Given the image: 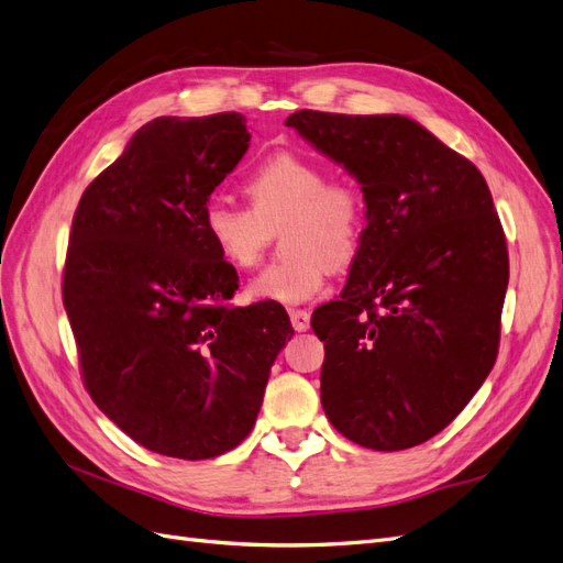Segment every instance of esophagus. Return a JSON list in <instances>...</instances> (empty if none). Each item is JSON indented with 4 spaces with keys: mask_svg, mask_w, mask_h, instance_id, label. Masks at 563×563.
I'll return each mask as SVG.
<instances>
[{
    "mask_svg": "<svg viewBox=\"0 0 563 563\" xmlns=\"http://www.w3.org/2000/svg\"><path fill=\"white\" fill-rule=\"evenodd\" d=\"M291 323L296 331H308L310 329V312L308 310H291Z\"/></svg>",
    "mask_w": 563,
    "mask_h": 563,
    "instance_id": "esophagus-1",
    "label": "esophagus"
}]
</instances>
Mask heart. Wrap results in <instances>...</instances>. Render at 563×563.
Segmentation results:
<instances>
[{
    "label": "heart",
    "instance_id": "heart-1",
    "mask_svg": "<svg viewBox=\"0 0 563 563\" xmlns=\"http://www.w3.org/2000/svg\"><path fill=\"white\" fill-rule=\"evenodd\" d=\"M244 195L249 209L211 199L201 228L220 261L251 269L284 223L282 249L288 255L249 282V298L305 302L321 291L329 269H347L360 255L368 223L366 197L350 180H329L319 162L277 152L249 174Z\"/></svg>",
    "mask_w": 563,
    "mask_h": 563
}]
</instances>
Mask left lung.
Returning <instances> with one entry per match:
<instances>
[{
  "instance_id": "1",
  "label": "left lung",
  "mask_w": 563,
  "mask_h": 563,
  "mask_svg": "<svg viewBox=\"0 0 563 563\" xmlns=\"http://www.w3.org/2000/svg\"><path fill=\"white\" fill-rule=\"evenodd\" d=\"M286 126L343 164L368 203L343 294L312 314L323 413L360 446H418L455 420L498 356L509 258L488 185L401 114L300 110Z\"/></svg>"
}]
</instances>
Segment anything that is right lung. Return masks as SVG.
Listing matches in <instances>:
<instances>
[{
    "mask_svg": "<svg viewBox=\"0 0 563 563\" xmlns=\"http://www.w3.org/2000/svg\"><path fill=\"white\" fill-rule=\"evenodd\" d=\"M249 141L240 112L152 119L73 218L63 305L84 387L159 455L207 460L240 446L294 335L279 302L232 308L240 277L201 228Z\"/></svg>",
    "mask_w": 563,
    "mask_h": 563,
    "instance_id": "add662e5",
    "label": "right lung"
}]
</instances>
